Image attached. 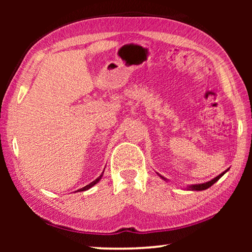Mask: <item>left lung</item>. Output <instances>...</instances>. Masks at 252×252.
<instances>
[{
  "label": "left lung",
  "mask_w": 252,
  "mask_h": 252,
  "mask_svg": "<svg viewBox=\"0 0 252 252\" xmlns=\"http://www.w3.org/2000/svg\"><path fill=\"white\" fill-rule=\"evenodd\" d=\"M229 169H227L225 170V171H223L222 173H220L218 177H216V178H213L212 180H210V181H208V182H204V183H198V185H189L188 186L186 189H188V190H191V191H202V190H206V189H208V188H210L212 185H215V183L219 180V179L223 176V174L228 171ZM157 174L158 176H159L162 180H164L165 182H168L169 181V179H167V178H164L163 176H161V174H159L157 172Z\"/></svg>",
  "instance_id": "left-lung-1"
}]
</instances>
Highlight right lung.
Wrapping results in <instances>:
<instances>
[{"label":"right lung","mask_w":252,"mask_h":252,"mask_svg":"<svg viewBox=\"0 0 252 252\" xmlns=\"http://www.w3.org/2000/svg\"><path fill=\"white\" fill-rule=\"evenodd\" d=\"M103 172H104V170H103ZM103 172H102L101 174H100V177H97L94 181H92L91 183H89V185H87L85 187H83V188H81V189H79L78 191H87V190H89L90 189V188H92L93 186H95L97 182H99L100 180H101V178H102V176H103Z\"/></svg>","instance_id":"obj_1"}]
</instances>
